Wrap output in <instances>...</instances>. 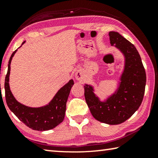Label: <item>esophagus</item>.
Returning a JSON list of instances; mask_svg holds the SVG:
<instances>
[{
	"label": "esophagus",
	"instance_id": "obj_1",
	"mask_svg": "<svg viewBox=\"0 0 158 158\" xmlns=\"http://www.w3.org/2000/svg\"><path fill=\"white\" fill-rule=\"evenodd\" d=\"M75 77H76V79L77 80H79V81H81L84 79V72L82 70H78L76 72V74H75Z\"/></svg>",
	"mask_w": 158,
	"mask_h": 158
}]
</instances>
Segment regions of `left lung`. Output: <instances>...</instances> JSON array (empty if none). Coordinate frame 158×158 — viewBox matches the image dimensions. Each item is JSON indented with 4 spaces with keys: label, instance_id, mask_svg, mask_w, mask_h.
Instances as JSON below:
<instances>
[{
    "label": "left lung",
    "instance_id": "obj_1",
    "mask_svg": "<svg viewBox=\"0 0 158 158\" xmlns=\"http://www.w3.org/2000/svg\"><path fill=\"white\" fill-rule=\"evenodd\" d=\"M112 46L125 57V66L119 88L106 101L102 102L94 88L85 84L84 96L93 117L107 124H119L131 117L141 106L146 83V74L139 52L131 42L116 31H110Z\"/></svg>",
    "mask_w": 158,
    "mask_h": 158
}]
</instances>
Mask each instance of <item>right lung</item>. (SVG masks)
<instances>
[{
    "mask_svg": "<svg viewBox=\"0 0 158 158\" xmlns=\"http://www.w3.org/2000/svg\"><path fill=\"white\" fill-rule=\"evenodd\" d=\"M24 43L25 41L22 44ZM16 51L17 50L12 52L9 60L8 68L5 79V92L7 106L17 118L29 128L42 131L53 129L60 124L64 118L66 103L74 81L69 80L68 83L57 91L50 103L46 106L30 107L24 106L15 98L9 86L10 63Z\"/></svg>",
    "mask_w": 158,
    "mask_h": 158,
    "instance_id": "1",
    "label": "right lung"
}]
</instances>
